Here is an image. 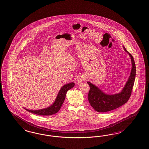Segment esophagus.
Segmentation results:
<instances>
[{
	"mask_svg": "<svg viewBox=\"0 0 149 149\" xmlns=\"http://www.w3.org/2000/svg\"><path fill=\"white\" fill-rule=\"evenodd\" d=\"M86 80V78L83 75L79 76V77L77 79V81H78V83H81V82H83V81H85Z\"/></svg>",
	"mask_w": 149,
	"mask_h": 149,
	"instance_id": "obj_1",
	"label": "esophagus"
}]
</instances>
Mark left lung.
Returning a JSON list of instances; mask_svg holds the SVG:
<instances>
[{"label":"left lung","instance_id":"obj_1","mask_svg":"<svg viewBox=\"0 0 149 149\" xmlns=\"http://www.w3.org/2000/svg\"><path fill=\"white\" fill-rule=\"evenodd\" d=\"M123 48L130 55L132 66L128 80L121 92L113 95H108L91 82H87L90 86L88 100L93 108L97 112H105L113 110L124 105L130 99L134 83L136 67L133 56L126 50L124 46Z\"/></svg>","mask_w":149,"mask_h":149}]
</instances>
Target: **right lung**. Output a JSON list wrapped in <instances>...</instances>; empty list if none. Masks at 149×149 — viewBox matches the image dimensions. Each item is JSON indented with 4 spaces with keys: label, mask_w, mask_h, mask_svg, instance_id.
Wrapping results in <instances>:
<instances>
[{
    "label": "right lung",
    "mask_w": 149,
    "mask_h": 149,
    "mask_svg": "<svg viewBox=\"0 0 149 149\" xmlns=\"http://www.w3.org/2000/svg\"><path fill=\"white\" fill-rule=\"evenodd\" d=\"M74 86V83L73 82L64 85L60 89L54 103L52 105L49 106V107L41 109V110H29L26 109H24L29 112L34 113L36 115H38L49 116L54 115L57 113L58 111L60 110L65 99L67 91L70 89L72 88Z\"/></svg>",
    "instance_id": "right-lung-1"
}]
</instances>
